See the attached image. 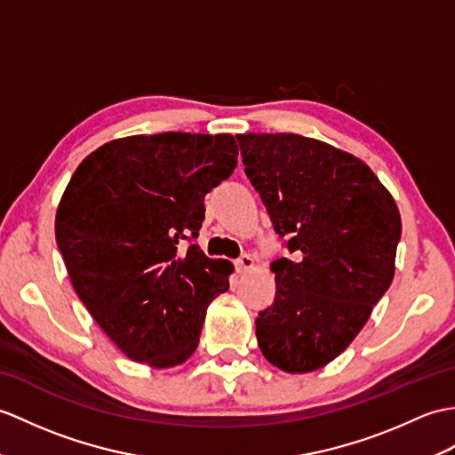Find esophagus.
I'll return each instance as SVG.
<instances>
[{"label": "esophagus", "mask_w": 455, "mask_h": 455, "mask_svg": "<svg viewBox=\"0 0 455 455\" xmlns=\"http://www.w3.org/2000/svg\"><path fill=\"white\" fill-rule=\"evenodd\" d=\"M253 258L250 256V253H244V256H242L240 259H236V269L240 271V273H244V271H250L251 267H253Z\"/></svg>", "instance_id": "1"}]
</instances>
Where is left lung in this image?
I'll use <instances>...</instances> for the list:
<instances>
[{"mask_svg":"<svg viewBox=\"0 0 455 455\" xmlns=\"http://www.w3.org/2000/svg\"><path fill=\"white\" fill-rule=\"evenodd\" d=\"M242 163L294 258L271 263L263 356L289 374L330 364L361 333L395 275V199L355 155L299 133H238Z\"/></svg>","mask_w":455,"mask_h":455,"instance_id":"1","label":"left lung"}]
</instances>
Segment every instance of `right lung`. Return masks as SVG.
I'll return each instance as SVG.
<instances>
[{
	"label": "right lung",
	"mask_w": 455,
	"mask_h": 455,
	"mask_svg": "<svg viewBox=\"0 0 455 455\" xmlns=\"http://www.w3.org/2000/svg\"><path fill=\"white\" fill-rule=\"evenodd\" d=\"M230 133L130 135L83 158L56 213V240L77 297L110 341L151 368L196 353L209 304L235 266L197 244L205 196L232 174Z\"/></svg>",
	"instance_id": "1"
}]
</instances>
